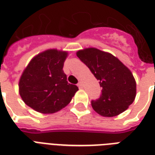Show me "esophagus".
Returning a JSON list of instances; mask_svg holds the SVG:
<instances>
[{
    "mask_svg": "<svg viewBox=\"0 0 155 155\" xmlns=\"http://www.w3.org/2000/svg\"><path fill=\"white\" fill-rule=\"evenodd\" d=\"M78 86H79V87H80V88H82V87H83V82H82V81H79Z\"/></svg>",
    "mask_w": 155,
    "mask_h": 155,
    "instance_id": "34e87169",
    "label": "esophagus"
}]
</instances>
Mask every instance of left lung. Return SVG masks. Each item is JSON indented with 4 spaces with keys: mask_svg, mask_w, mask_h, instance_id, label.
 Returning a JSON list of instances; mask_svg holds the SVG:
<instances>
[{
    "mask_svg": "<svg viewBox=\"0 0 155 155\" xmlns=\"http://www.w3.org/2000/svg\"><path fill=\"white\" fill-rule=\"evenodd\" d=\"M76 54L102 88L100 97L91 101L93 109L107 117L127 110L136 97V81L129 68L113 54L94 47L80 49Z\"/></svg>",
    "mask_w": 155,
    "mask_h": 155,
    "instance_id": "left-lung-1",
    "label": "left lung"
}]
</instances>
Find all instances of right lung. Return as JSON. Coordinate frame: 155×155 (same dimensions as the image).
<instances>
[{"mask_svg":"<svg viewBox=\"0 0 155 155\" xmlns=\"http://www.w3.org/2000/svg\"><path fill=\"white\" fill-rule=\"evenodd\" d=\"M68 55L67 51L49 49L31 59L18 84L27 106L41 114H53L71 101L78 88L68 83L62 70Z\"/></svg>","mask_w":155,"mask_h":155,"instance_id":"obj_1","label":"right lung"}]
</instances>
